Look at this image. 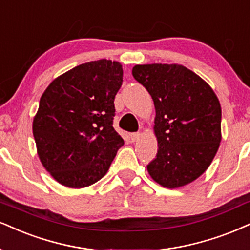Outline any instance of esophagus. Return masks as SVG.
<instances>
[{
  "label": "esophagus",
  "instance_id": "1",
  "mask_svg": "<svg viewBox=\"0 0 250 250\" xmlns=\"http://www.w3.org/2000/svg\"><path fill=\"white\" fill-rule=\"evenodd\" d=\"M130 137H131V140L133 141V143H135V141H138L141 138V133H139V132H137V133H131Z\"/></svg>",
  "mask_w": 250,
  "mask_h": 250
}]
</instances>
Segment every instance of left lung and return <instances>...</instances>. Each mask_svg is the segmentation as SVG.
I'll list each match as a JSON object with an SVG mask.
<instances>
[{"instance_id": "1", "label": "left lung", "mask_w": 250, "mask_h": 250, "mask_svg": "<svg viewBox=\"0 0 250 250\" xmlns=\"http://www.w3.org/2000/svg\"><path fill=\"white\" fill-rule=\"evenodd\" d=\"M132 74L155 106L158 154L148 174L168 189L187 186L204 174L219 148V100L208 82L182 64H135Z\"/></svg>"}]
</instances>
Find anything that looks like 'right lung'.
Masks as SVG:
<instances>
[{"label":"right lung","instance_id":"obj_1","mask_svg":"<svg viewBox=\"0 0 250 250\" xmlns=\"http://www.w3.org/2000/svg\"><path fill=\"white\" fill-rule=\"evenodd\" d=\"M122 82V63L102 59L61 74L42 92L32 132L42 167L61 186L82 189L109 170L124 145L112 126Z\"/></svg>","mask_w":250,"mask_h":250}]
</instances>
